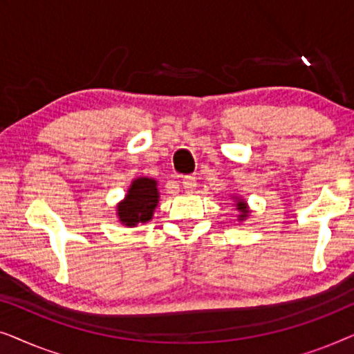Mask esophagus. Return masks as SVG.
I'll list each match as a JSON object with an SVG mask.
<instances>
[{
    "instance_id": "esophagus-1",
    "label": "esophagus",
    "mask_w": 354,
    "mask_h": 354,
    "mask_svg": "<svg viewBox=\"0 0 354 354\" xmlns=\"http://www.w3.org/2000/svg\"><path fill=\"white\" fill-rule=\"evenodd\" d=\"M182 187L185 188L187 192H193L196 188V178L193 177V176H185V177H182Z\"/></svg>"
}]
</instances>
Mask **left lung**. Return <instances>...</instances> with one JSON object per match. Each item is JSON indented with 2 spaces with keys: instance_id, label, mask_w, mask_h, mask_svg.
Instances as JSON below:
<instances>
[{
  "instance_id": "1",
  "label": "left lung",
  "mask_w": 354,
  "mask_h": 354,
  "mask_svg": "<svg viewBox=\"0 0 354 354\" xmlns=\"http://www.w3.org/2000/svg\"><path fill=\"white\" fill-rule=\"evenodd\" d=\"M236 209L240 211V216H239V221H243L248 217V206H246V203L243 200H240V198H236Z\"/></svg>"
}]
</instances>
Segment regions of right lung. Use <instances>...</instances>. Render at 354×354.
Segmentation results:
<instances>
[{
    "label": "right lung",
    "mask_w": 354,
    "mask_h": 354,
    "mask_svg": "<svg viewBox=\"0 0 354 354\" xmlns=\"http://www.w3.org/2000/svg\"><path fill=\"white\" fill-rule=\"evenodd\" d=\"M159 201L158 182L149 177L135 178L127 195L118 205V216L120 224L135 227L145 224L153 217Z\"/></svg>",
    "instance_id": "1"
}]
</instances>
